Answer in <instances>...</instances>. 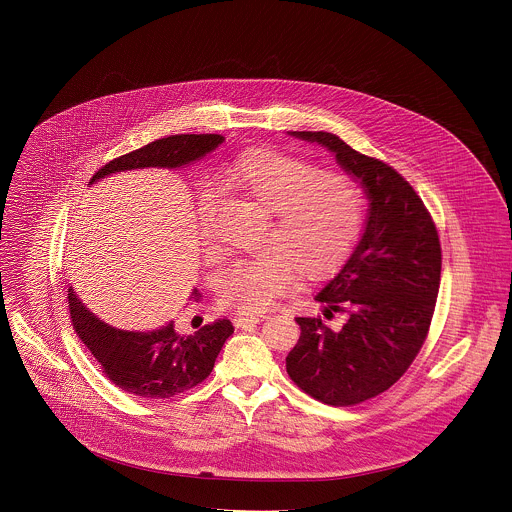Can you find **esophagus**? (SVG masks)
I'll return each mask as SVG.
<instances>
[{"label":"esophagus","mask_w":512,"mask_h":512,"mask_svg":"<svg viewBox=\"0 0 512 512\" xmlns=\"http://www.w3.org/2000/svg\"><path fill=\"white\" fill-rule=\"evenodd\" d=\"M264 319H266L264 313H238V315L234 317V325H236V327H246L248 323H260V321H264Z\"/></svg>","instance_id":"34e87169"}]
</instances>
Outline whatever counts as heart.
Instances as JSON below:
<instances>
[{
	"instance_id": "1",
	"label": "heart",
	"mask_w": 512,
	"mask_h": 512,
	"mask_svg": "<svg viewBox=\"0 0 512 512\" xmlns=\"http://www.w3.org/2000/svg\"><path fill=\"white\" fill-rule=\"evenodd\" d=\"M222 177L272 209V248L234 262L220 284V301L244 313H262L292 290L297 272L317 278L353 248L363 219L359 185L337 171H315L303 159L248 149L232 157ZM201 230L211 236L209 201H201Z\"/></svg>"
}]
</instances>
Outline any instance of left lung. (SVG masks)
I'll list each match as a JSON object with an SVG mask.
<instances>
[{
    "label": "left lung",
    "mask_w": 512,
    "mask_h": 512,
    "mask_svg": "<svg viewBox=\"0 0 512 512\" xmlns=\"http://www.w3.org/2000/svg\"><path fill=\"white\" fill-rule=\"evenodd\" d=\"M333 151L365 189V232L333 280L315 295L327 319L295 317L301 335L286 357L293 382L329 406H355L388 390L420 353L436 309L438 230L412 185L388 163L329 132H290Z\"/></svg>",
    "instance_id": "left-lung-1"
}]
</instances>
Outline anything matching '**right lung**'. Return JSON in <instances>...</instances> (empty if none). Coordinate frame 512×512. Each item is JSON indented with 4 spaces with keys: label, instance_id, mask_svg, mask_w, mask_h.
Listing matches in <instances>:
<instances>
[{
    "label": "right lung",
    "instance_id": "1",
    "mask_svg": "<svg viewBox=\"0 0 512 512\" xmlns=\"http://www.w3.org/2000/svg\"><path fill=\"white\" fill-rule=\"evenodd\" d=\"M219 134H181L155 140L132 153L112 159L94 173L88 185L118 171L167 167L177 169L222 144ZM195 288L189 301H199ZM69 311L78 339L102 366V372L128 394L163 400L201 384L213 370L224 341L234 333L228 319L203 325L191 335L175 329L173 321L153 331H126L100 321L69 290Z\"/></svg>",
    "mask_w": 512,
    "mask_h": 512
}]
</instances>
